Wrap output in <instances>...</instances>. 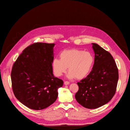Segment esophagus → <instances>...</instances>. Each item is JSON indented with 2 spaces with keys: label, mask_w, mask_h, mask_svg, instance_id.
<instances>
[{
  "label": "esophagus",
  "mask_w": 130,
  "mask_h": 130,
  "mask_svg": "<svg viewBox=\"0 0 130 130\" xmlns=\"http://www.w3.org/2000/svg\"><path fill=\"white\" fill-rule=\"evenodd\" d=\"M70 84V83L69 82H67V81H66V82H64V84L65 85H69Z\"/></svg>",
  "instance_id": "34e87169"
}]
</instances>
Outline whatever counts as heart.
<instances>
[{
	"label": "heart",
	"mask_w": 130,
	"mask_h": 130,
	"mask_svg": "<svg viewBox=\"0 0 130 130\" xmlns=\"http://www.w3.org/2000/svg\"><path fill=\"white\" fill-rule=\"evenodd\" d=\"M94 62V58L90 52L73 48L62 51L60 54V59H54L52 66L57 76L62 75L68 68V78L83 79L92 71Z\"/></svg>",
	"instance_id": "obj_1"
}]
</instances>
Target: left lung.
<instances>
[{"instance_id":"1","label":"left lung","mask_w":130,"mask_h":130,"mask_svg":"<svg viewBox=\"0 0 130 130\" xmlns=\"http://www.w3.org/2000/svg\"><path fill=\"white\" fill-rule=\"evenodd\" d=\"M94 63L92 70L78 82L76 100L88 109H95L111 100L116 90L118 71L111 54L98 44L92 43Z\"/></svg>"}]
</instances>
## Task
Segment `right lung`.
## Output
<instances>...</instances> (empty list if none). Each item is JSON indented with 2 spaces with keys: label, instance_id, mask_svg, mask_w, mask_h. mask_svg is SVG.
Instances as JSON below:
<instances>
[{
  "label": "right lung",
  "instance_id": "add662e5",
  "mask_svg": "<svg viewBox=\"0 0 130 130\" xmlns=\"http://www.w3.org/2000/svg\"><path fill=\"white\" fill-rule=\"evenodd\" d=\"M54 43L37 42L22 51L13 64L11 80L16 98L30 109L41 110L56 101L63 81L55 77Z\"/></svg>",
  "mask_w": 130,
  "mask_h": 130
}]
</instances>
